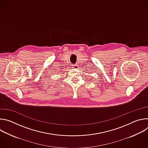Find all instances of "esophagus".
Here are the masks:
<instances>
[{
	"label": "esophagus",
	"instance_id": "1",
	"mask_svg": "<svg viewBox=\"0 0 148 148\" xmlns=\"http://www.w3.org/2000/svg\"><path fill=\"white\" fill-rule=\"evenodd\" d=\"M73 68L76 69L78 68V67H77V66L76 64H74V65H73Z\"/></svg>",
	"mask_w": 148,
	"mask_h": 148
}]
</instances>
